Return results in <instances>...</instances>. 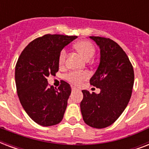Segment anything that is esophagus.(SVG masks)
Instances as JSON below:
<instances>
[{
    "mask_svg": "<svg viewBox=\"0 0 149 149\" xmlns=\"http://www.w3.org/2000/svg\"><path fill=\"white\" fill-rule=\"evenodd\" d=\"M72 91H77V87H75V86H72Z\"/></svg>",
    "mask_w": 149,
    "mask_h": 149,
    "instance_id": "esophagus-1",
    "label": "esophagus"
}]
</instances>
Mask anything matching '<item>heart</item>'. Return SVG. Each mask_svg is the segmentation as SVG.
Returning a JSON list of instances; mask_svg holds the SVG:
<instances>
[{
  "label": "heart",
  "mask_w": 149,
  "mask_h": 149,
  "mask_svg": "<svg viewBox=\"0 0 149 149\" xmlns=\"http://www.w3.org/2000/svg\"><path fill=\"white\" fill-rule=\"evenodd\" d=\"M75 49L79 52L80 55L86 60H90L95 53V48L92 43L87 41H79L74 45ZM65 57H66V50L63 49L60 51L58 55V64L63 65L65 63ZM89 73L86 71L83 72H70L65 76V79L70 84L74 85H79L81 82L86 78H88Z\"/></svg>",
  "instance_id": "b5f03b06"
}]
</instances>
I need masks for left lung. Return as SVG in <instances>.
Masks as SVG:
<instances>
[{
  "label": "left lung",
  "mask_w": 149,
  "mask_h": 149,
  "mask_svg": "<svg viewBox=\"0 0 149 149\" xmlns=\"http://www.w3.org/2000/svg\"><path fill=\"white\" fill-rule=\"evenodd\" d=\"M100 50L97 70L90 79L91 85L100 89V93L86 90L80 103L84 122L95 128L111 125L126 108L132 97L134 70L129 58L118 43L110 38L90 36Z\"/></svg>",
  "instance_id": "obj_1"
}]
</instances>
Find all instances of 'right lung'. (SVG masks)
<instances>
[{
    "instance_id": "right-lung-1",
    "label": "right lung",
    "mask_w": 149,
    "mask_h": 149,
    "mask_svg": "<svg viewBox=\"0 0 149 149\" xmlns=\"http://www.w3.org/2000/svg\"><path fill=\"white\" fill-rule=\"evenodd\" d=\"M77 36L45 35L29 43L15 66V83L20 102L28 115L45 127L63 120L71 93L68 83L58 89L48 84L47 77L58 70V55Z\"/></svg>"
}]
</instances>
